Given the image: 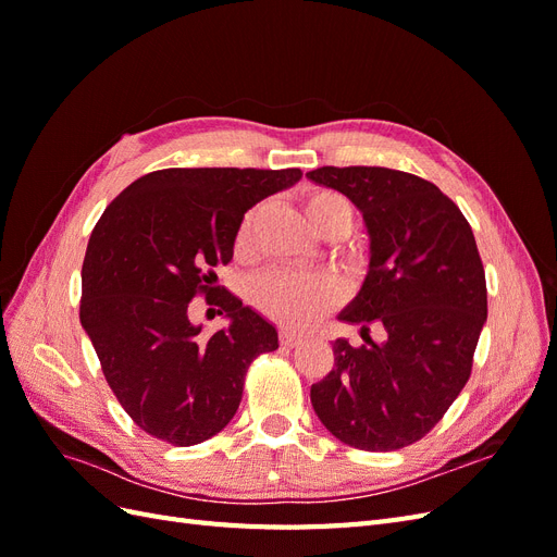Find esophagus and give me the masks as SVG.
<instances>
[{
    "label": "esophagus",
    "instance_id": "esophagus-1",
    "mask_svg": "<svg viewBox=\"0 0 557 557\" xmlns=\"http://www.w3.org/2000/svg\"><path fill=\"white\" fill-rule=\"evenodd\" d=\"M281 346H288V348H295V346H299L301 344V334H297V332H290V330H283L281 332Z\"/></svg>",
    "mask_w": 557,
    "mask_h": 557
}]
</instances>
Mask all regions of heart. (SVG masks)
Wrapping results in <instances>:
<instances>
[{"label":"heart","instance_id":"obj_1","mask_svg":"<svg viewBox=\"0 0 557 557\" xmlns=\"http://www.w3.org/2000/svg\"><path fill=\"white\" fill-rule=\"evenodd\" d=\"M305 211L309 223L323 237L344 239L356 225V211L350 201L336 190L320 188L307 195ZM264 215V205L252 207L237 230V252L248 256L256 246V234ZM256 305L278 323L288 327H311L318 318L339 305L342 285L327 274L272 272L262 276L252 288Z\"/></svg>","mask_w":557,"mask_h":557}]
</instances>
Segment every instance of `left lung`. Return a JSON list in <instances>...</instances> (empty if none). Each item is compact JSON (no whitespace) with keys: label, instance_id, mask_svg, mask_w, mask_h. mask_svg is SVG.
<instances>
[{"label":"left lung","instance_id":"left-lung-1","mask_svg":"<svg viewBox=\"0 0 557 557\" xmlns=\"http://www.w3.org/2000/svg\"><path fill=\"white\" fill-rule=\"evenodd\" d=\"M307 178L346 195L369 237L364 283L339 313L364 344H332L334 369L311 385L313 411L352 448H404L440 423L471 374L487 318L474 232L453 199L407 172L320 166Z\"/></svg>","mask_w":557,"mask_h":557}]
</instances>
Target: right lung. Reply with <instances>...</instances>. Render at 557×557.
I'll list each match as a JSON object with an SVG mask.
<instances>
[{
  "label": "right lung",
  "instance_id": "obj_1",
  "mask_svg": "<svg viewBox=\"0 0 557 557\" xmlns=\"http://www.w3.org/2000/svg\"><path fill=\"white\" fill-rule=\"evenodd\" d=\"M299 178V170H160L129 183L99 218L81 269V325L146 434L174 446L211 440L237 413L250 362L278 348L276 327L232 293L230 327L209 339L188 305L211 295L244 213Z\"/></svg>",
  "mask_w": 557,
  "mask_h": 557
}]
</instances>
